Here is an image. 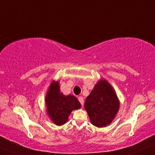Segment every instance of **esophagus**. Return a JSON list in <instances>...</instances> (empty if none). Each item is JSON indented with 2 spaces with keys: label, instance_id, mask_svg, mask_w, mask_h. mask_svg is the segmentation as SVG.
<instances>
[{
  "label": "esophagus",
  "instance_id": "esophagus-1",
  "mask_svg": "<svg viewBox=\"0 0 155 155\" xmlns=\"http://www.w3.org/2000/svg\"><path fill=\"white\" fill-rule=\"evenodd\" d=\"M78 99H79V102L81 103V104L83 106L84 105V99H83V97H79V98H78Z\"/></svg>",
  "mask_w": 155,
  "mask_h": 155
}]
</instances>
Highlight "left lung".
Returning <instances> with one entry per match:
<instances>
[{"mask_svg":"<svg viewBox=\"0 0 155 155\" xmlns=\"http://www.w3.org/2000/svg\"><path fill=\"white\" fill-rule=\"evenodd\" d=\"M84 108L91 124L97 127L109 125L118 112L119 101L112 87L107 80L101 79L95 84L86 99Z\"/></svg>","mask_w":155,"mask_h":155,"instance_id":"obj_1","label":"left lung"}]
</instances>
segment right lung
I'll use <instances>...</instances> for the list:
<instances>
[{
    "label": "right lung",
    "mask_w": 155,
    "mask_h": 155,
    "mask_svg": "<svg viewBox=\"0 0 155 155\" xmlns=\"http://www.w3.org/2000/svg\"><path fill=\"white\" fill-rule=\"evenodd\" d=\"M47 113L55 124L63 125L68 121L73 110L81 108V104L73 95L65 96L60 91L59 82L53 81L46 95Z\"/></svg>",
    "instance_id": "1"
}]
</instances>
